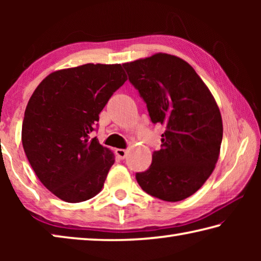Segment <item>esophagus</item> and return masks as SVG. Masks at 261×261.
<instances>
[{
	"mask_svg": "<svg viewBox=\"0 0 261 261\" xmlns=\"http://www.w3.org/2000/svg\"><path fill=\"white\" fill-rule=\"evenodd\" d=\"M115 154H116V156L118 159H124L127 154L126 149H123V148H117L116 151H115Z\"/></svg>",
	"mask_w": 261,
	"mask_h": 261,
	"instance_id": "esophagus-1",
	"label": "esophagus"
}]
</instances>
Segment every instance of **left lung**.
Returning a JSON list of instances; mask_svg holds the SVG:
<instances>
[{
  "mask_svg": "<svg viewBox=\"0 0 261 261\" xmlns=\"http://www.w3.org/2000/svg\"><path fill=\"white\" fill-rule=\"evenodd\" d=\"M129 82L145 101L154 124L165 125L152 165L137 173L140 188L165 201H180L198 191L214 170L223 126L205 83L184 60L169 54L124 63Z\"/></svg>",
  "mask_w": 261,
  "mask_h": 261,
  "instance_id": "1",
  "label": "left lung"
}]
</instances>
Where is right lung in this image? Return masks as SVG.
Masks as SVG:
<instances>
[{"instance_id": "1", "label": "right lung", "mask_w": 261, "mask_h": 261, "mask_svg": "<svg viewBox=\"0 0 261 261\" xmlns=\"http://www.w3.org/2000/svg\"><path fill=\"white\" fill-rule=\"evenodd\" d=\"M121 64H84L50 73L26 106L21 141L40 182L67 202L93 198L115 156L91 132L126 81Z\"/></svg>"}]
</instances>
